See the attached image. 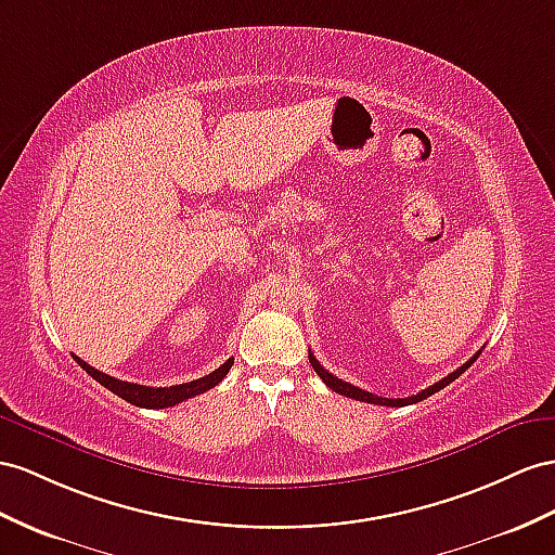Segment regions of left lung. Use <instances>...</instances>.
Listing matches in <instances>:
<instances>
[{
  "label": "left lung",
  "instance_id": "obj_1",
  "mask_svg": "<svg viewBox=\"0 0 555 555\" xmlns=\"http://www.w3.org/2000/svg\"><path fill=\"white\" fill-rule=\"evenodd\" d=\"M480 353V351H478ZM478 353H474L472 359H468L464 365H460L457 371L454 373H450L448 377H443V379H438L436 385H431V387H426L424 391H420L417 396H408V399H382V396H375V393H371V391H363V389H359V387H353V385H349V382H345V379H339V377H335L333 373H328L325 371V367L314 359V353L309 351V363L314 365V371H317V375L325 382V387H331L333 391H337V393H343V396H347V399H357V401H365V403H375V405H389V408H403V405H413V403H420V401H424V399H429L431 393H436V391H440L443 387H448L450 382H454L457 379L468 365H472L476 359H478Z\"/></svg>",
  "mask_w": 555,
  "mask_h": 555
}]
</instances>
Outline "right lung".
<instances>
[{
    "label": "right lung",
    "mask_w": 555,
    "mask_h": 555,
    "mask_svg": "<svg viewBox=\"0 0 555 555\" xmlns=\"http://www.w3.org/2000/svg\"><path fill=\"white\" fill-rule=\"evenodd\" d=\"M73 359H75V361L83 367V371H87L95 382H101V385H103L105 389H109L112 393H117L119 399L129 401V403H133V405H138V408H150V410H154V408H170V405H176V403H182V401L192 399V396H198V393H204V391L212 389L216 385H220V382L224 379V375L230 373L232 363H234V359L224 361V363L218 367V371H212L210 375L198 377V379H194V382H184V385H176V387H142V385H133V382H121V379H117V377H109V375H105V373H101V371H95L93 365H89L87 361H81L79 357H75V353H73Z\"/></svg>",
    "instance_id": "right-lung-1"
}]
</instances>
